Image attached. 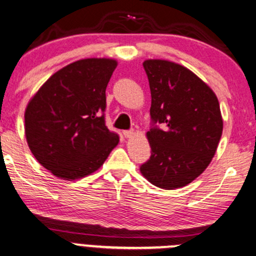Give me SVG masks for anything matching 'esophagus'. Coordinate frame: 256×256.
Returning a JSON list of instances; mask_svg holds the SVG:
<instances>
[{
	"label": "esophagus",
	"instance_id": "obj_1",
	"mask_svg": "<svg viewBox=\"0 0 256 256\" xmlns=\"http://www.w3.org/2000/svg\"><path fill=\"white\" fill-rule=\"evenodd\" d=\"M134 130H126V131H124L122 132V134H124V136L126 137V138H130V137H132L134 136Z\"/></svg>",
	"mask_w": 256,
	"mask_h": 256
}]
</instances>
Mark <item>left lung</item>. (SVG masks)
<instances>
[{"instance_id":"1","label":"left lung","mask_w":256,"mask_h":256,"mask_svg":"<svg viewBox=\"0 0 256 256\" xmlns=\"http://www.w3.org/2000/svg\"><path fill=\"white\" fill-rule=\"evenodd\" d=\"M152 94V155L140 167L152 185L173 190L192 183L212 161L222 132L216 94L180 64L146 60ZM162 128H160V126Z\"/></svg>"}]
</instances>
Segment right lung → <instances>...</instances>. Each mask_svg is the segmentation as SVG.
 Here are the masks:
<instances>
[{"label": "right lung", "mask_w": 256, "mask_h": 256, "mask_svg": "<svg viewBox=\"0 0 256 256\" xmlns=\"http://www.w3.org/2000/svg\"><path fill=\"white\" fill-rule=\"evenodd\" d=\"M116 67L110 58L76 61L52 74L28 102V146L56 177L74 180L95 172L118 144L104 116L106 88Z\"/></svg>", "instance_id": "obj_1"}]
</instances>
